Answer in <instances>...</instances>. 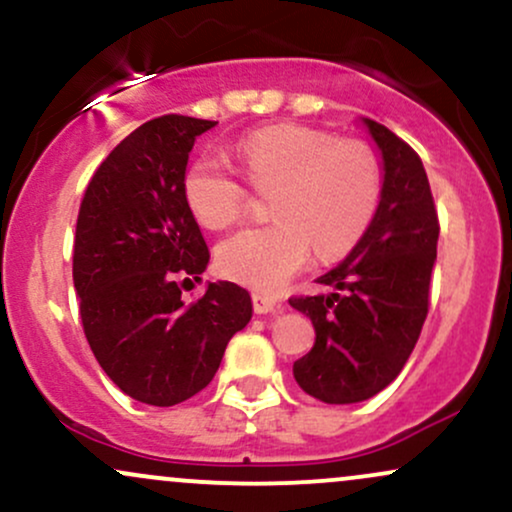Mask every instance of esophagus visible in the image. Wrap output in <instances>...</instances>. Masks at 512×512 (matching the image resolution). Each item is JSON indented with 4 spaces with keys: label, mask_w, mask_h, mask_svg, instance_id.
<instances>
[{
    "label": "esophagus",
    "mask_w": 512,
    "mask_h": 512,
    "mask_svg": "<svg viewBox=\"0 0 512 512\" xmlns=\"http://www.w3.org/2000/svg\"><path fill=\"white\" fill-rule=\"evenodd\" d=\"M251 302H254L256 314H270V311H278L280 309V304L275 302L273 297H268V294H261V292L251 294Z\"/></svg>",
    "instance_id": "obj_1"
}]
</instances>
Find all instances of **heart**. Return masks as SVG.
Segmentation results:
<instances>
[{
  "instance_id": "heart-1",
  "label": "heart",
  "mask_w": 512,
  "mask_h": 512,
  "mask_svg": "<svg viewBox=\"0 0 512 512\" xmlns=\"http://www.w3.org/2000/svg\"><path fill=\"white\" fill-rule=\"evenodd\" d=\"M246 179L270 198L275 222L249 227L218 246L222 275L258 292H275L306 266L311 251L335 258L362 239L381 198L376 155L362 141H333L309 126L254 131L237 146ZM191 215L210 230L232 225L246 189L218 158H198L182 179Z\"/></svg>"
}]
</instances>
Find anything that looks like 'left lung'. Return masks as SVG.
<instances>
[{
	"mask_svg": "<svg viewBox=\"0 0 512 512\" xmlns=\"http://www.w3.org/2000/svg\"><path fill=\"white\" fill-rule=\"evenodd\" d=\"M362 124L383 167L374 218L345 261L316 280L328 294L290 299L316 330L294 381L328 405L369 400L395 381L422 333L436 263L438 218L422 160L383 124Z\"/></svg>",
	"mask_w": 512,
	"mask_h": 512,
	"instance_id": "8db88e82",
	"label": "left lung"
}]
</instances>
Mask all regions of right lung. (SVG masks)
I'll return each mask as SVG.
<instances>
[{
	"label": "right lung",
	"mask_w": 512,
	"mask_h": 512,
	"mask_svg": "<svg viewBox=\"0 0 512 512\" xmlns=\"http://www.w3.org/2000/svg\"><path fill=\"white\" fill-rule=\"evenodd\" d=\"M218 122L165 114L107 155L81 201L74 287L90 350L138 402L172 407L213 381L227 342L251 321L244 287L208 282L194 304L179 278L201 280L210 251L184 201L196 138Z\"/></svg>",
	"instance_id": "right-lung-1"
}]
</instances>
